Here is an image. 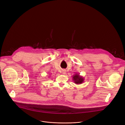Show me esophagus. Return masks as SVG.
Segmentation results:
<instances>
[{"instance_id": "esophagus-1", "label": "esophagus", "mask_w": 125, "mask_h": 125, "mask_svg": "<svg viewBox=\"0 0 125 125\" xmlns=\"http://www.w3.org/2000/svg\"><path fill=\"white\" fill-rule=\"evenodd\" d=\"M62 74H65L66 73V70H63L62 71Z\"/></svg>"}]
</instances>
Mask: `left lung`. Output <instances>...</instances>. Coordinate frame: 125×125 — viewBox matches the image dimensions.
Masks as SVG:
<instances>
[{
	"label": "left lung",
	"mask_w": 125,
	"mask_h": 125,
	"mask_svg": "<svg viewBox=\"0 0 125 125\" xmlns=\"http://www.w3.org/2000/svg\"><path fill=\"white\" fill-rule=\"evenodd\" d=\"M73 80L76 84H81L84 82V79L79 74H76L73 76Z\"/></svg>",
	"instance_id": "1"
}]
</instances>
